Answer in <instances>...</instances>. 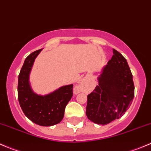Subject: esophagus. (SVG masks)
I'll list each match as a JSON object with an SVG mask.
<instances>
[{"label":"esophagus","mask_w":151,"mask_h":151,"mask_svg":"<svg viewBox=\"0 0 151 151\" xmlns=\"http://www.w3.org/2000/svg\"><path fill=\"white\" fill-rule=\"evenodd\" d=\"M85 82V80H83V81H82V83H81V85L82 84H83V83H84ZM81 85H80V86H77L75 88H74V93H79L80 91V88H81Z\"/></svg>","instance_id":"34e87169"}]
</instances>
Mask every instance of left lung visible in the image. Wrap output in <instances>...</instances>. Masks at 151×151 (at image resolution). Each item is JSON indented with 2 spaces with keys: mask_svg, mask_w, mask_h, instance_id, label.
Listing matches in <instances>:
<instances>
[{
  "mask_svg": "<svg viewBox=\"0 0 151 151\" xmlns=\"http://www.w3.org/2000/svg\"><path fill=\"white\" fill-rule=\"evenodd\" d=\"M98 80L99 85L88 95L86 115L92 122L105 125L121 118L134 96L130 68L126 59L115 49Z\"/></svg>",
  "mask_w": 151,
  "mask_h": 151,
  "instance_id": "obj_1",
  "label": "left lung"
}]
</instances>
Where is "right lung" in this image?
<instances>
[{"mask_svg": "<svg viewBox=\"0 0 151 151\" xmlns=\"http://www.w3.org/2000/svg\"><path fill=\"white\" fill-rule=\"evenodd\" d=\"M42 50L33 52L25 58L18 77V100L22 112L32 122L50 126L63 118L65 108L73 96V85L60 87L45 96L38 95L32 91L29 75L35 59Z\"/></svg>", "mask_w": 151, "mask_h": 151, "instance_id": "right-lung-1", "label": "right lung"}]
</instances>
